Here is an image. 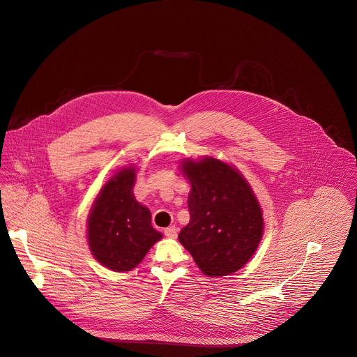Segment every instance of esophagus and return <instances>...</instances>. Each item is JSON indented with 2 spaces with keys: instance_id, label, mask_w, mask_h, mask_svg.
Listing matches in <instances>:
<instances>
[{
  "instance_id": "esophagus-1",
  "label": "esophagus",
  "mask_w": 357,
  "mask_h": 357,
  "mask_svg": "<svg viewBox=\"0 0 357 357\" xmlns=\"http://www.w3.org/2000/svg\"><path fill=\"white\" fill-rule=\"evenodd\" d=\"M165 236L167 238L177 237V229L174 226H169L167 229H165Z\"/></svg>"
}]
</instances>
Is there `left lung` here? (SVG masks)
I'll use <instances>...</instances> for the list:
<instances>
[{"label": "left lung", "mask_w": 357, "mask_h": 357, "mask_svg": "<svg viewBox=\"0 0 357 357\" xmlns=\"http://www.w3.org/2000/svg\"><path fill=\"white\" fill-rule=\"evenodd\" d=\"M180 170L191 184L190 223L178 234L208 277L229 275L256 252L263 233V211L246 178L213 156L184 159Z\"/></svg>", "instance_id": "left-lung-1"}]
</instances>
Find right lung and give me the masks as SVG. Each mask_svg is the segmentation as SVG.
Wrapping results in <instances>:
<instances>
[{
	"label": "right lung",
	"instance_id": "right-lung-1",
	"mask_svg": "<svg viewBox=\"0 0 357 357\" xmlns=\"http://www.w3.org/2000/svg\"><path fill=\"white\" fill-rule=\"evenodd\" d=\"M134 165L123 166L100 190L87 219V242L93 256L112 271H130L162 239L151 212L132 192Z\"/></svg>",
	"mask_w": 357,
	"mask_h": 357
}]
</instances>
